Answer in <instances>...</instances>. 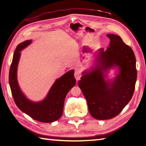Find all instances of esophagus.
I'll return each mask as SVG.
<instances>
[{"mask_svg":"<svg viewBox=\"0 0 146 146\" xmlns=\"http://www.w3.org/2000/svg\"><path fill=\"white\" fill-rule=\"evenodd\" d=\"M74 76H75V78L76 80H79L80 78H81V74L79 72H75V74H74Z\"/></svg>","mask_w":146,"mask_h":146,"instance_id":"obj_1","label":"esophagus"}]
</instances>
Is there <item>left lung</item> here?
<instances>
[{"label": "left lung", "mask_w": 146, "mask_h": 146, "mask_svg": "<svg viewBox=\"0 0 146 146\" xmlns=\"http://www.w3.org/2000/svg\"><path fill=\"white\" fill-rule=\"evenodd\" d=\"M110 39L109 47L100 51V58L107 67L117 64L120 74L113 83L107 84L100 70L83 75L78 86L87 101L91 115L98 120H107L119 115L134 94L137 70L135 54L132 48L123 42L120 36L113 34L107 35ZM111 86L110 89L108 87Z\"/></svg>", "instance_id": "8db88e82"}]
</instances>
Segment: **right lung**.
Returning <instances> with one entry per match:
<instances>
[{
    "mask_svg": "<svg viewBox=\"0 0 146 146\" xmlns=\"http://www.w3.org/2000/svg\"><path fill=\"white\" fill-rule=\"evenodd\" d=\"M31 42V40H27L20 43L14 51L9 76L12 97L17 107L32 119L45 123L54 122L61 117L65 97L68 92L76 84L74 70L68 71L61 78L56 80L47 97L43 101L34 103L27 100L19 87L17 69L21 54L20 51Z\"/></svg>",
    "mask_w": 146,
    "mask_h": 146,
    "instance_id": "add662e5",
    "label": "right lung"
}]
</instances>
